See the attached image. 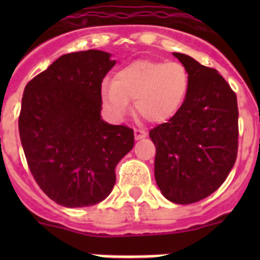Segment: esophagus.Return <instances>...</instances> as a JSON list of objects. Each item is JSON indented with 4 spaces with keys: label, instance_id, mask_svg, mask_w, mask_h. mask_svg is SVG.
<instances>
[{
    "label": "esophagus",
    "instance_id": "esophagus-1",
    "mask_svg": "<svg viewBox=\"0 0 260 260\" xmlns=\"http://www.w3.org/2000/svg\"><path fill=\"white\" fill-rule=\"evenodd\" d=\"M147 133L144 132V130H141V128H135L134 130V137L137 141H139V139H143V138H146Z\"/></svg>",
    "mask_w": 260,
    "mask_h": 260
}]
</instances>
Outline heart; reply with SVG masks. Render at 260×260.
Wrapping results in <instances>:
<instances>
[{
    "label": "heart",
    "instance_id": "heart-1",
    "mask_svg": "<svg viewBox=\"0 0 260 260\" xmlns=\"http://www.w3.org/2000/svg\"><path fill=\"white\" fill-rule=\"evenodd\" d=\"M190 78L180 62L138 59L119 69L113 82L102 84L103 104L114 118L132 109L148 122L161 123L178 112L189 91Z\"/></svg>",
    "mask_w": 260,
    "mask_h": 260
}]
</instances>
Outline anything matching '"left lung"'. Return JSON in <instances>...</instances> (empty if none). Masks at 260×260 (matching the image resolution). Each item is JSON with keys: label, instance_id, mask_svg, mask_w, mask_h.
<instances>
[{"label": "left lung", "instance_id": "obj_1", "mask_svg": "<svg viewBox=\"0 0 260 260\" xmlns=\"http://www.w3.org/2000/svg\"><path fill=\"white\" fill-rule=\"evenodd\" d=\"M189 73L185 102L150 138L156 147L155 178L168 201L190 204L219 189L238 151L237 96L215 69L173 53Z\"/></svg>", "mask_w": 260, "mask_h": 260}]
</instances>
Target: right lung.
Returning a JSON list of instances; mask_svg holds the SVG:
<instances>
[{
  "mask_svg": "<svg viewBox=\"0 0 260 260\" xmlns=\"http://www.w3.org/2000/svg\"><path fill=\"white\" fill-rule=\"evenodd\" d=\"M116 61L103 50L63 54L27 83L19 135L40 189L63 207L100 203L116 183V167L134 132L100 117L102 83Z\"/></svg>",
  "mask_w": 260,
  "mask_h": 260,
  "instance_id": "1",
  "label": "right lung"
}]
</instances>
